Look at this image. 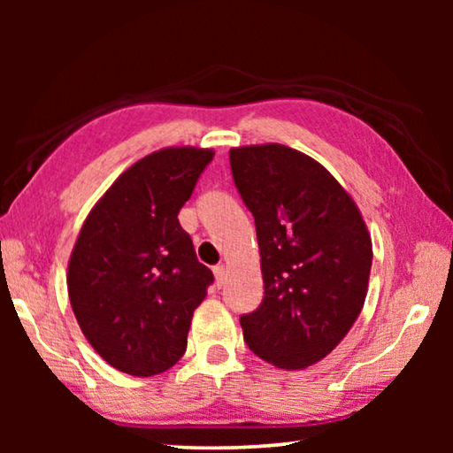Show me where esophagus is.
I'll use <instances>...</instances> for the list:
<instances>
[{"mask_svg":"<svg viewBox=\"0 0 453 453\" xmlns=\"http://www.w3.org/2000/svg\"><path fill=\"white\" fill-rule=\"evenodd\" d=\"M213 275H216L218 288H221L227 280V267L226 265H216V267H213Z\"/></svg>","mask_w":453,"mask_h":453,"instance_id":"esophagus-1","label":"esophagus"}]
</instances>
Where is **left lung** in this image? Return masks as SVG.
Listing matches in <instances>:
<instances>
[{"label": "left lung", "instance_id": "1", "mask_svg": "<svg viewBox=\"0 0 453 453\" xmlns=\"http://www.w3.org/2000/svg\"><path fill=\"white\" fill-rule=\"evenodd\" d=\"M256 221L264 300L240 318L267 364L303 370L340 343L364 308L372 240L354 199L316 159L280 143L229 151Z\"/></svg>", "mask_w": 453, "mask_h": 453}]
</instances>
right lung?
Returning a JSON list of instances; mask_svg holds the SVG:
<instances>
[{
	"label": "right lung",
	"mask_w": 453,
	"mask_h": 453,
	"mask_svg": "<svg viewBox=\"0 0 453 453\" xmlns=\"http://www.w3.org/2000/svg\"><path fill=\"white\" fill-rule=\"evenodd\" d=\"M211 150L165 148L113 181L83 221L67 267L75 319L99 356L129 375L162 373L188 346L213 273L178 213Z\"/></svg>",
	"instance_id": "1"
}]
</instances>
